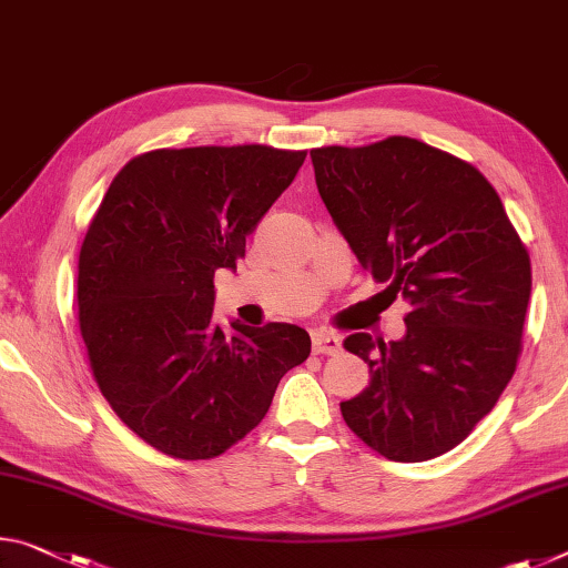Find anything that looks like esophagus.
Returning a JSON list of instances; mask_svg holds the SVG:
<instances>
[{
	"label": "esophagus",
	"instance_id": "34e87169",
	"mask_svg": "<svg viewBox=\"0 0 568 568\" xmlns=\"http://www.w3.org/2000/svg\"><path fill=\"white\" fill-rule=\"evenodd\" d=\"M313 354H338L341 351V338L336 333H328V331H313Z\"/></svg>",
	"mask_w": 568,
	"mask_h": 568
}]
</instances>
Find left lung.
<instances>
[{"mask_svg": "<svg viewBox=\"0 0 568 568\" xmlns=\"http://www.w3.org/2000/svg\"><path fill=\"white\" fill-rule=\"evenodd\" d=\"M311 161L358 263L409 303L399 341H344L372 382L341 414L386 460L445 455L516 372L530 298L524 242L478 169L417 139L316 149Z\"/></svg>", "mask_w": 568, "mask_h": 568, "instance_id": "obj_1", "label": "left lung"}]
</instances>
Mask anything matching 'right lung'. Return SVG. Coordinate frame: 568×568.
Wrapping results in <instances>:
<instances>
[{
	"label": "right lung",
	"mask_w": 568,
	"mask_h": 568,
	"mask_svg": "<svg viewBox=\"0 0 568 568\" xmlns=\"http://www.w3.org/2000/svg\"><path fill=\"white\" fill-rule=\"evenodd\" d=\"M305 151L161 149L108 186L78 263V316L111 409L151 447L217 457L260 425L285 372L311 354L293 323L232 336L212 318L214 273L298 174Z\"/></svg>",
	"instance_id": "add662e5"
}]
</instances>
